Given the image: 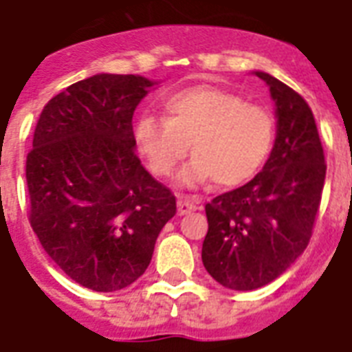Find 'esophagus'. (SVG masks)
Masks as SVG:
<instances>
[{"label": "esophagus", "mask_w": 352, "mask_h": 352, "mask_svg": "<svg viewBox=\"0 0 352 352\" xmlns=\"http://www.w3.org/2000/svg\"><path fill=\"white\" fill-rule=\"evenodd\" d=\"M193 210H197V204L193 203L192 199L182 197V195L177 199V212H179V215L190 214V212H193Z\"/></svg>", "instance_id": "34e87169"}]
</instances>
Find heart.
<instances>
[{"label":"heart","instance_id":"1","mask_svg":"<svg viewBox=\"0 0 352 352\" xmlns=\"http://www.w3.org/2000/svg\"><path fill=\"white\" fill-rule=\"evenodd\" d=\"M164 118L142 117L135 138L149 170L171 177L188 155L193 157L179 175L182 186L214 181L223 188L241 186L268 160L276 138L272 113L215 85H195L170 95Z\"/></svg>","mask_w":352,"mask_h":352}]
</instances>
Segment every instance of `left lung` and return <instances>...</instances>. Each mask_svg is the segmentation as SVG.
Masks as SVG:
<instances>
[{
  "instance_id": "1",
  "label": "left lung",
  "mask_w": 352,
  "mask_h": 352,
  "mask_svg": "<svg viewBox=\"0 0 352 352\" xmlns=\"http://www.w3.org/2000/svg\"><path fill=\"white\" fill-rule=\"evenodd\" d=\"M256 74L276 102L272 153L250 182L221 193L204 208V268L232 290L265 287L303 254L327 171L316 120L303 96L270 74Z\"/></svg>"
}]
</instances>
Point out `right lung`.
Listing matches in <instances>:
<instances>
[{
    "label": "right lung",
    "mask_w": 352,
    "mask_h": 352,
    "mask_svg": "<svg viewBox=\"0 0 352 352\" xmlns=\"http://www.w3.org/2000/svg\"><path fill=\"white\" fill-rule=\"evenodd\" d=\"M153 85L95 74L52 96L27 155L29 221L63 274L96 292L137 281L175 215V195L135 153L133 113Z\"/></svg>",
    "instance_id": "add662e5"
}]
</instances>
